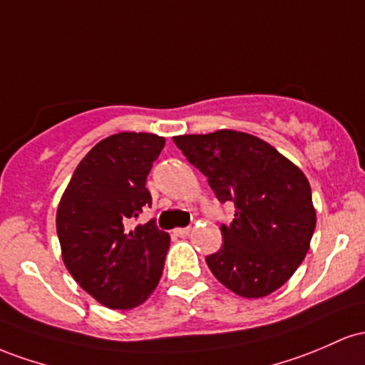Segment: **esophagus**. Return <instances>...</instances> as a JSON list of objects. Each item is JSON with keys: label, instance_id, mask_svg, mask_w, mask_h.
Segmentation results:
<instances>
[{"label": "esophagus", "instance_id": "obj_1", "mask_svg": "<svg viewBox=\"0 0 365 365\" xmlns=\"http://www.w3.org/2000/svg\"><path fill=\"white\" fill-rule=\"evenodd\" d=\"M190 231H191V227H178V229H174V235L182 237V236L190 235Z\"/></svg>", "mask_w": 365, "mask_h": 365}]
</instances>
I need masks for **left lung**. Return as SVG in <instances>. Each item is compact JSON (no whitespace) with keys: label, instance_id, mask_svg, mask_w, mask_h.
<instances>
[{"label":"left lung","instance_id":"obj_1","mask_svg":"<svg viewBox=\"0 0 365 365\" xmlns=\"http://www.w3.org/2000/svg\"><path fill=\"white\" fill-rule=\"evenodd\" d=\"M174 143L217 200L235 205L232 222L220 227L222 247L205 259L208 269L240 297L276 292L304 262L315 229L304 172L269 143L236 130L184 134Z\"/></svg>","mask_w":365,"mask_h":365}]
</instances>
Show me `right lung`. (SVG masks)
<instances>
[{"label": "right lung", "instance_id": "add662e5", "mask_svg": "<svg viewBox=\"0 0 365 365\" xmlns=\"http://www.w3.org/2000/svg\"><path fill=\"white\" fill-rule=\"evenodd\" d=\"M165 145L157 134L118 133L81 160L56 212L61 257L77 284L108 309H134L157 288L170 236L155 219L130 229L151 207V165Z\"/></svg>", "mask_w": 365, "mask_h": 365}]
</instances>
